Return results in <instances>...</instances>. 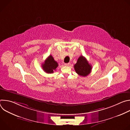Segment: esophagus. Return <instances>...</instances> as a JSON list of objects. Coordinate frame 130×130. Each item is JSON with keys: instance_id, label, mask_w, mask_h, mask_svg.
Masks as SVG:
<instances>
[{"instance_id": "34e87169", "label": "esophagus", "mask_w": 130, "mask_h": 130, "mask_svg": "<svg viewBox=\"0 0 130 130\" xmlns=\"http://www.w3.org/2000/svg\"><path fill=\"white\" fill-rule=\"evenodd\" d=\"M65 66H69V65H70V63H65Z\"/></svg>"}]
</instances>
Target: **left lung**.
<instances>
[{"instance_id":"1","label":"left lung","mask_w":130,"mask_h":130,"mask_svg":"<svg viewBox=\"0 0 130 130\" xmlns=\"http://www.w3.org/2000/svg\"><path fill=\"white\" fill-rule=\"evenodd\" d=\"M74 68L79 75L86 77L90 73L92 67L86 59L81 55L78 59L77 63L74 65Z\"/></svg>"}]
</instances>
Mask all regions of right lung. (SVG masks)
<instances>
[{
  "label": "right lung",
  "mask_w": 130,
  "mask_h": 130,
  "mask_svg": "<svg viewBox=\"0 0 130 130\" xmlns=\"http://www.w3.org/2000/svg\"><path fill=\"white\" fill-rule=\"evenodd\" d=\"M58 66V63L54 60L52 55H50L44 63L42 64V66L45 72L48 73H52L56 70Z\"/></svg>",
  "instance_id": "right-lung-1"
}]
</instances>
